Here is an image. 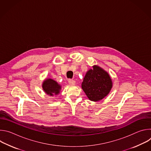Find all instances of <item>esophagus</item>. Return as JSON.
Returning <instances> with one entry per match:
<instances>
[{"label":"esophagus","instance_id":"obj_1","mask_svg":"<svg viewBox=\"0 0 151 151\" xmlns=\"http://www.w3.org/2000/svg\"><path fill=\"white\" fill-rule=\"evenodd\" d=\"M68 82H69V85H75V83H76L75 81H74V80H73V79H69V80L68 81Z\"/></svg>","mask_w":151,"mask_h":151}]
</instances>
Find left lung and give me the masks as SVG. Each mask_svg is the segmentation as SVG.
Here are the masks:
<instances>
[{"label":"left lung","mask_w":151,"mask_h":151,"mask_svg":"<svg viewBox=\"0 0 151 151\" xmlns=\"http://www.w3.org/2000/svg\"><path fill=\"white\" fill-rule=\"evenodd\" d=\"M90 69L82 82V88L89 100L98 101L108 94L112 88L109 75L100 67L94 65Z\"/></svg>","instance_id":"left-lung-1"}]
</instances>
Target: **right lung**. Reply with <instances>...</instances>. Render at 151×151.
Masks as SVG:
<instances>
[{"label": "right lung", "mask_w": 151, "mask_h": 151, "mask_svg": "<svg viewBox=\"0 0 151 151\" xmlns=\"http://www.w3.org/2000/svg\"><path fill=\"white\" fill-rule=\"evenodd\" d=\"M42 88L47 94L53 96L54 95H57L60 93L61 86L54 79L48 78L43 82Z\"/></svg>", "instance_id": "obj_1"}]
</instances>
